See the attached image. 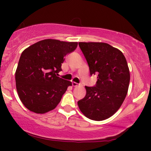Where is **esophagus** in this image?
Returning <instances> with one entry per match:
<instances>
[{
  "label": "esophagus",
  "instance_id": "esophagus-1",
  "mask_svg": "<svg viewBox=\"0 0 151 151\" xmlns=\"http://www.w3.org/2000/svg\"><path fill=\"white\" fill-rule=\"evenodd\" d=\"M72 84L73 86H77L80 85V84H77V83H76V82H72Z\"/></svg>",
  "mask_w": 151,
  "mask_h": 151
}]
</instances>
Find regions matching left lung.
I'll list each match as a JSON object with an SVG mask.
<instances>
[{
    "instance_id": "1",
    "label": "left lung",
    "mask_w": 151,
    "mask_h": 151,
    "mask_svg": "<svg viewBox=\"0 0 151 151\" xmlns=\"http://www.w3.org/2000/svg\"><path fill=\"white\" fill-rule=\"evenodd\" d=\"M89 67L97 75L93 86H85L86 93L77 102L88 119L102 121L117 111L125 99L130 82L127 62L119 50L104 42H79Z\"/></svg>"
}]
</instances>
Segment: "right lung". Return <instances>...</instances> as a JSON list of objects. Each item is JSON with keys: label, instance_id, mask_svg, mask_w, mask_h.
<instances>
[{"label": "right lung", "instance_id": "right-lung-1", "mask_svg": "<svg viewBox=\"0 0 151 151\" xmlns=\"http://www.w3.org/2000/svg\"><path fill=\"white\" fill-rule=\"evenodd\" d=\"M77 42L47 39L22 52L15 72L19 98L31 111L45 114L52 110L72 82L58 77L65 57L75 50Z\"/></svg>", "mask_w": 151, "mask_h": 151}]
</instances>
